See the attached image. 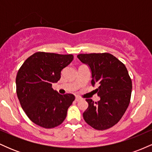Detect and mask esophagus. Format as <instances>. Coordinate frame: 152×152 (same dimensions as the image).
Listing matches in <instances>:
<instances>
[{
    "mask_svg": "<svg viewBox=\"0 0 152 152\" xmlns=\"http://www.w3.org/2000/svg\"><path fill=\"white\" fill-rule=\"evenodd\" d=\"M75 100H76V102H79L80 100H81V98H80V97H78V96H76Z\"/></svg>",
    "mask_w": 152,
    "mask_h": 152,
    "instance_id": "1",
    "label": "esophagus"
}]
</instances>
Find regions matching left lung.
Masks as SVG:
<instances>
[{"mask_svg": "<svg viewBox=\"0 0 152 152\" xmlns=\"http://www.w3.org/2000/svg\"><path fill=\"white\" fill-rule=\"evenodd\" d=\"M89 67L91 84L100 97L98 102L86 99L88 106L83 112L85 121L97 130L111 128L121 119L128 108L132 83L126 66L111 54L86 53L77 56Z\"/></svg>", "mask_w": 152, "mask_h": 152, "instance_id": "obj_1", "label": "left lung"}]
</instances>
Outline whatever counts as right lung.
Here are the masks:
<instances>
[{"instance_id": "add662e5", "label": "right lung", "mask_w": 152, "mask_h": 152, "mask_svg": "<svg viewBox=\"0 0 152 152\" xmlns=\"http://www.w3.org/2000/svg\"><path fill=\"white\" fill-rule=\"evenodd\" d=\"M73 59L71 54L37 52L26 59L18 70L17 96L28 117L38 126L54 128L66 118L75 96L58 94L52 88V83L60 80L61 71Z\"/></svg>"}]
</instances>
